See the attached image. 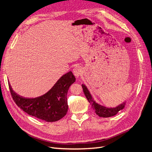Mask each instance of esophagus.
Segmentation results:
<instances>
[{
  "instance_id": "esophagus-1",
  "label": "esophagus",
  "mask_w": 152,
  "mask_h": 152,
  "mask_svg": "<svg viewBox=\"0 0 152 152\" xmlns=\"http://www.w3.org/2000/svg\"><path fill=\"white\" fill-rule=\"evenodd\" d=\"M73 72H74V74L75 75V76L77 77H78L82 74V69L80 67V66H77L74 69V70H73Z\"/></svg>"
}]
</instances>
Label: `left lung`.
I'll use <instances>...</instances> for the list:
<instances>
[{
    "instance_id": "1",
    "label": "left lung",
    "mask_w": 152,
    "mask_h": 152,
    "mask_svg": "<svg viewBox=\"0 0 152 152\" xmlns=\"http://www.w3.org/2000/svg\"><path fill=\"white\" fill-rule=\"evenodd\" d=\"M82 87L83 88L85 95H86L88 102L93 106L96 114L97 115H99V116L100 117L107 118V117H110L114 116V115H116L120 110H122V109L124 108L125 107V102L123 103L122 104H120L118 107H116L115 108H107L104 106H102L98 104H96L95 101L93 100L92 97L91 96L89 91L88 90L86 86H85V85L82 84Z\"/></svg>"
}]
</instances>
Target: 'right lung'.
<instances>
[{"label": "right lung", "instance_id": "1", "mask_svg": "<svg viewBox=\"0 0 152 152\" xmlns=\"http://www.w3.org/2000/svg\"><path fill=\"white\" fill-rule=\"evenodd\" d=\"M75 81L72 72L66 73L45 95L35 99H27L17 95L9 86L16 105L31 116L46 122H56L63 118L68 110L66 94L71 85Z\"/></svg>", "mask_w": 152, "mask_h": 152}]
</instances>
